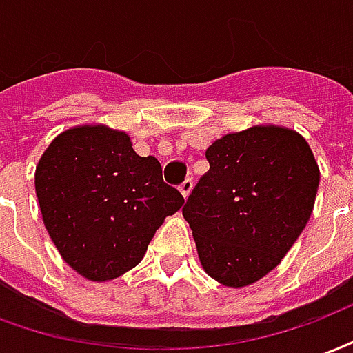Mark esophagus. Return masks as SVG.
Segmentation results:
<instances>
[{"mask_svg":"<svg viewBox=\"0 0 353 353\" xmlns=\"http://www.w3.org/2000/svg\"><path fill=\"white\" fill-rule=\"evenodd\" d=\"M192 187H194V181H192V177H187L183 183L179 185V190H181V194H183V196L187 198L190 194V190H192Z\"/></svg>","mask_w":353,"mask_h":353,"instance_id":"esophagus-1","label":"esophagus"}]
</instances>
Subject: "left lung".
<instances>
[{
	"instance_id": "8db88e82",
	"label": "left lung",
	"mask_w": 353,
	"mask_h": 353,
	"mask_svg": "<svg viewBox=\"0 0 353 353\" xmlns=\"http://www.w3.org/2000/svg\"><path fill=\"white\" fill-rule=\"evenodd\" d=\"M183 205L203 270L241 288L276 268L307 226L320 172L305 138L275 125L226 134Z\"/></svg>"
}]
</instances>
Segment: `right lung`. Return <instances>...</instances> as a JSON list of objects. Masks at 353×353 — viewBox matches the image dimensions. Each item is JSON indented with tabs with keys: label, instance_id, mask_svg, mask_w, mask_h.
<instances>
[{
	"label": "right lung",
	"instance_id": "obj_1",
	"mask_svg": "<svg viewBox=\"0 0 353 353\" xmlns=\"http://www.w3.org/2000/svg\"><path fill=\"white\" fill-rule=\"evenodd\" d=\"M35 190L59 254L90 281L132 270L185 202L155 157L137 155L125 132L103 125L61 132L39 161Z\"/></svg>",
	"mask_w": 353,
	"mask_h": 353
}]
</instances>
